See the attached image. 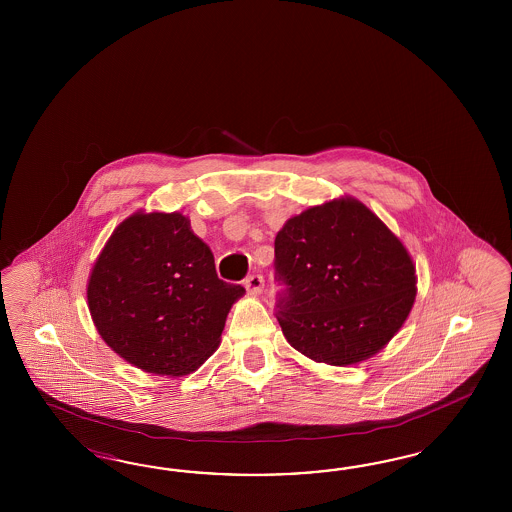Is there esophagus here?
<instances>
[{
	"label": "esophagus",
	"mask_w": 512,
	"mask_h": 512,
	"mask_svg": "<svg viewBox=\"0 0 512 512\" xmlns=\"http://www.w3.org/2000/svg\"><path fill=\"white\" fill-rule=\"evenodd\" d=\"M244 285H246L249 295L259 296L264 291V278L261 274H253L246 278Z\"/></svg>",
	"instance_id": "34e87169"
}]
</instances>
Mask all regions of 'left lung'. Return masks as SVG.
<instances>
[{"instance_id":"left-lung-1","label":"left lung","mask_w":512,"mask_h":512,"mask_svg":"<svg viewBox=\"0 0 512 512\" xmlns=\"http://www.w3.org/2000/svg\"><path fill=\"white\" fill-rule=\"evenodd\" d=\"M287 285L278 321L313 362L353 366L402 328L417 296V270L402 240L355 197L289 217L274 242Z\"/></svg>"}]
</instances>
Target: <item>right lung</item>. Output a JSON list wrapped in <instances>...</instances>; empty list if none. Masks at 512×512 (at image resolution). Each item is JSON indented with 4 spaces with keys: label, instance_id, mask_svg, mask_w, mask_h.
<instances>
[{
    "label": "right lung",
    "instance_id": "add662e5",
    "mask_svg": "<svg viewBox=\"0 0 512 512\" xmlns=\"http://www.w3.org/2000/svg\"><path fill=\"white\" fill-rule=\"evenodd\" d=\"M242 285L217 278L214 253L180 212L139 210L93 263L88 310L110 349L142 372L182 377L214 355Z\"/></svg>",
    "mask_w": 512,
    "mask_h": 512
}]
</instances>
